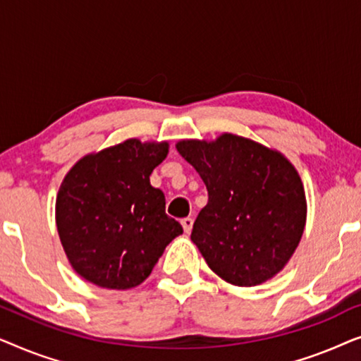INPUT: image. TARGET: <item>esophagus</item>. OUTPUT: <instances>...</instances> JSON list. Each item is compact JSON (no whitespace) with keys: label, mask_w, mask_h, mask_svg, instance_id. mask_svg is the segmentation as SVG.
I'll return each mask as SVG.
<instances>
[{"label":"esophagus","mask_w":361,"mask_h":361,"mask_svg":"<svg viewBox=\"0 0 361 361\" xmlns=\"http://www.w3.org/2000/svg\"><path fill=\"white\" fill-rule=\"evenodd\" d=\"M180 224H182V226H184L185 233H190L192 225H194V219H190V216H185V219L180 220Z\"/></svg>","instance_id":"1"}]
</instances>
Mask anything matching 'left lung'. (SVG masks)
<instances>
[{
	"instance_id": "1",
	"label": "left lung",
	"mask_w": 361,
	"mask_h": 361,
	"mask_svg": "<svg viewBox=\"0 0 361 361\" xmlns=\"http://www.w3.org/2000/svg\"><path fill=\"white\" fill-rule=\"evenodd\" d=\"M177 151L209 192L190 240L226 283L250 288L273 278L298 248L305 195L298 171L279 152L235 135L187 140Z\"/></svg>"
}]
</instances>
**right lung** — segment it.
<instances>
[{
	"label": "right lung",
	"mask_w": 361,
	"mask_h": 361,
	"mask_svg": "<svg viewBox=\"0 0 361 361\" xmlns=\"http://www.w3.org/2000/svg\"><path fill=\"white\" fill-rule=\"evenodd\" d=\"M167 142L126 140L72 167L57 195L56 219L72 268L106 289H131L151 274L182 226L149 176Z\"/></svg>",
	"instance_id": "add662e5"
}]
</instances>
